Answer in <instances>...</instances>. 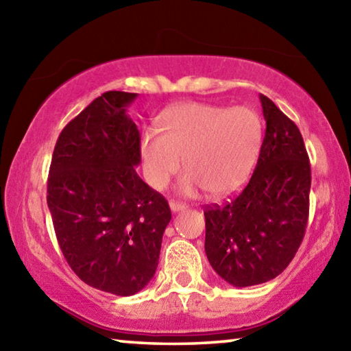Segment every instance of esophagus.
<instances>
[{
    "label": "esophagus",
    "instance_id": "34e87169",
    "mask_svg": "<svg viewBox=\"0 0 351 351\" xmlns=\"http://www.w3.org/2000/svg\"><path fill=\"white\" fill-rule=\"evenodd\" d=\"M186 204L184 203H180V201H175V199H171L170 201V209H171V212H180V210H184L186 209Z\"/></svg>",
    "mask_w": 351,
    "mask_h": 351
}]
</instances>
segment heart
I'll list each match as a JSON object with an SVG mask.
<instances>
[{"label": "heart", "mask_w": 351, "mask_h": 351, "mask_svg": "<svg viewBox=\"0 0 351 351\" xmlns=\"http://www.w3.org/2000/svg\"><path fill=\"white\" fill-rule=\"evenodd\" d=\"M159 132L147 130L139 144L148 184L164 189L184 159L189 175L181 192L193 195L203 187L209 197H223L245 184L263 139L254 110L201 102L170 106L159 117Z\"/></svg>", "instance_id": "obj_1"}]
</instances>
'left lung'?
<instances>
[{"label":"left lung","mask_w":351,"mask_h":351,"mask_svg":"<svg viewBox=\"0 0 351 351\" xmlns=\"http://www.w3.org/2000/svg\"><path fill=\"white\" fill-rule=\"evenodd\" d=\"M266 121L258 161L240 195L206 206V255L234 287H252L287 269L304 240L311 165L295 123L260 94Z\"/></svg>","instance_id":"1"}]
</instances>
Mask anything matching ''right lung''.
I'll return each mask as SVG.
<instances>
[{
	"instance_id": "obj_1",
	"label": "right lung",
	"mask_w": 351,
	"mask_h": 351,
	"mask_svg": "<svg viewBox=\"0 0 351 351\" xmlns=\"http://www.w3.org/2000/svg\"><path fill=\"white\" fill-rule=\"evenodd\" d=\"M138 94L106 91L62 130L47 176L58 246L82 282L133 295L158 268L167 199L141 180V134L127 116Z\"/></svg>"
}]
</instances>
